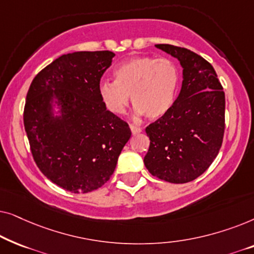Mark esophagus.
Masks as SVG:
<instances>
[{"instance_id": "1", "label": "esophagus", "mask_w": 254, "mask_h": 254, "mask_svg": "<svg viewBox=\"0 0 254 254\" xmlns=\"http://www.w3.org/2000/svg\"><path fill=\"white\" fill-rule=\"evenodd\" d=\"M129 127H130L131 134H133V135H137V134H140L141 131H142V128L134 126V125H129Z\"/></svg>"}]
</instances>
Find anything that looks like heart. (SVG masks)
Instances as JSON below:
<instances>
[{
	"instance_id": "1",
	"label": "heart",
	"mask_w": 254,
	"mask_h": 254,
	"mask_svg": "<svg viewBox=\"0 0 254 254\" xmlns=\"http://www.w3.org/2000/svg\"><path fill=\"white\" fill-rule=\"evenodd\" d=\"M116 81L99 84L102 102L111 113L126 112L131 97L137 117L159 119L172 109L180 83L177 64L166 58L138 57L120 64L114 70Z\"/></svg>"
}]
</instances>
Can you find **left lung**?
Wrapping results in <instances>:
<instances>
[{
  "label": "left lung",
  "instance_id": "1",
  "mask_svg": "<svg viewBox=\"0 0 254 254\" xmlns=\"http://www.w3.org/2000/svg\"><path fill=\"white\" fill-rule=\"evenodd\" d=\"M183 68L182 90L172 109L145 128L150 145L144 165L172 184L192 182L209 168L224 134L225 96L213 65L187 48L159 44Z\"/></svg>",
  "mask_w": 254,
  "mask_h": 254
}]
</instances>
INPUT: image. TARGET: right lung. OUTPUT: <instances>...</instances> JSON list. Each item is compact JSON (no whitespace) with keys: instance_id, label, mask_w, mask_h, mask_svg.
<instances>
[{"instance_id":"obj_1","label":"right lung","mask_w":254,"mask_h":254,"mask_svg":"<svg viewBox=\"0 0 254 254\" xmlns=\"http://www.w3.org/2000/svg\"><path fill=\"white\" fill-rule=\"evenodd\" d=\"M113 52H74L45 67L31 83L24 127L45 177L71 193L102 187L116 170L131 131L99 95Z\"/></svg>"}]
</instances>
